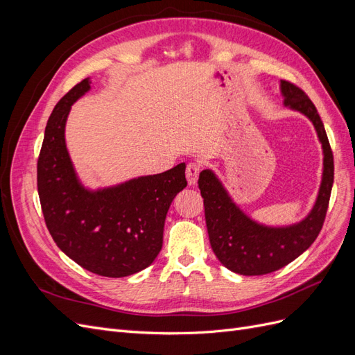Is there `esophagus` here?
Instances as JSON below:
<instances>
[{"label":"esophagus","mask_w":355,"mask_h":355,"mask_svg":"<svg viewBox=\"0 0 355 355\" xmlns=\"http://www.w3.org/2000/svg\"><path fill=\"white\" fill-rule=\"evenodd\" d=\"M200 171H201V167L197 163H189L187 166V180H188L189 185H196L197 184Z\"/></svg>","instance_id":"obj_1"}]
</instances>
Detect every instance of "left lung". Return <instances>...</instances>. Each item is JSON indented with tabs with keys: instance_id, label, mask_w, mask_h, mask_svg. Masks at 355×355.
Wrapping results in <instances>:
<instances>
[{
	"instance_id": "obj_1",
	"label": "left lung",
	"mask_w": 355,
	"mask_h": 355,
	"mask_svg": "<svg viewBox=\"0 0 355 355\" xmlns=\"http://www.w3.org/2000/svg\"><path fill=\"white\" fill-rule=\"evenodd\" d=\"M282 93L286 106L313 121L323 146V179L308 216L284 228L263 227L235 206L211 170H202L198 179L211 249L225 268L241 275H265L295 261L318 237L329 207L335 167L323 121L308 94L296 84L282 80Z\"/></svg>"
}]
</instances>
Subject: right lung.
<instances>
[{"label": "right lung", "mask_w": 355, "mask_h": 355, "mask_svg": "<svg viewBox=\"0 0 355 355\" xmlns=\"http://www.w3.org/2000/svg\"><path fill=\"white\" fill-rule=\"evenodd\" d=\"M89 90V78L73 85L49 118L37 164L38 196L59 249L84 270L120 278L158 256L167 210L187 187L185 163L112 188L85 189L67 151L65 124L71 105Z\"/></svg>", "instance_id": "add662e5"}]
</instances>
